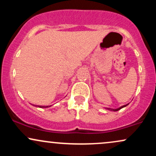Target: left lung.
<instances>
[{"instance_id": "1", "label": "left lung", "mask_w": 156, "mask_h": 156, "mask_svg": "<svg viewBox=\"0 0 156 156\" xmlns=\"http://www.w3.org/2000/svg\"><path fill=\"white\" fill-rule=\"evenodd\" d=\"M128 104H129V103H128V104H126V105H122V106H120V107H119V108H105V109H107V110L112 111V112H117V111L120 110L121 108H124V107L127 106V105H128Z\"/></svg>"}]
</instances>
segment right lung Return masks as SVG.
I'll list each match as a JSON object with an SVG mask.
<instances>
[{
  "label": "right lung",
  "instance_id": "1",
  "mask_svg": "<svg viewBox=\"0 0 156 156\" xmlns=\"http://www.w3.org/2000/svg\"><path fill=\"white\" fill-rule=\"evenodd\" d=\"M34 105V106H36V107H39V108H49V107L51 106V105H45V106H44V105Z\"/></svg>",
  "mask_w": 156,
  "mask_h": 156
}]
</instances>
